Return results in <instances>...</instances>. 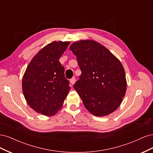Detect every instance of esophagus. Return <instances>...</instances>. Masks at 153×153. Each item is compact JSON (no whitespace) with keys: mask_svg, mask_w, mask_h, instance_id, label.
I'll return each instance as SVG.
<instances>
[{"mask_svg":"<svg viewBox=\"0 0 153 153\" xmlns=\"http://www.w3.org/2000/svg\"><path fill=\"white\" fill-rule=\"evenodd\" d=\"M75 82H76V79H75V77L72 78L70 80V83H71V85H74V84H75Z\"/></svg>","mask_w":153,"mask_h":153,"instance_id":"obj_1","label":"esophagus"}]
</instances>
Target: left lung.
<instances>
[{"label": "left lung", "instance_id": "8db88e82", "mask_svg": "<svg viewBox=\"0 0 153 153\" xmlns=\"http://www.w3.org/2000/svg\"><path fill=\"white\" fill-rule=\"evenodd\" d=\"M69 48L76 56L82 71L73 87L86 109L97 117L114 112L126 91V74L121 62L93 40L76 41Z\"/></svg>", "mask_w": 153, "mask_h": 153}]
</instances>
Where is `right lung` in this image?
Returning <instances> with one entry per match:
<instances>
[{
  "label": "right lung",
  "mask_w": 153,
  "mask_h": 153,
  "mask_svg": "<svg viewBox=\"0 0 153 153\" xmlns=\"http://www.w3.org/2000/svg\"><path fill=\"white\" fill-rule=\"evenodd\" d=\"M70 44L53 41L32 58L22 78V91L27 103L37 113L52 116L61 109L70 90L59 62Z\"/></svg>",
  "instance_id": "obj_1"
}]
</instances>
